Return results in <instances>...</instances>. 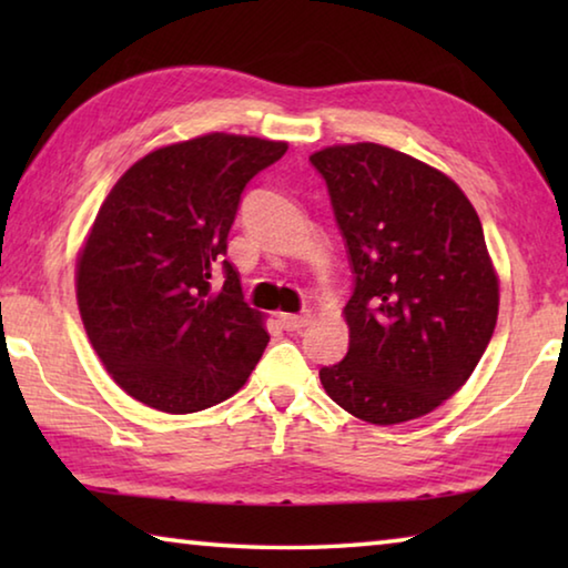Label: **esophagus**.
<instances>
[{
	"mask_svg": "<svg viewBox=\"0 0 568 568\" xmlns=\"http://www.w3.org/2000/svg\"><path fill=\"white\" fill-rule=\"evenodd\" d=\"M313 321L311 313H301V315H293V313H281V325L285 331H303L307 323Z\"/></svg>",
	"mask_w": 568,
	"mask_h": 568,
	"instance_id": "1",
	"label": "esophagus"
}]
</instances>
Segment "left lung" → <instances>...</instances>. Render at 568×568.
<instances>
[{"label":"left lung","mask_w":568,"mask_h":568,"mask_svg":"<svg viewBox=\"0 0 568 568\" xmlns=\"http://www.w3.org/2000/svg\"><path fill=\"white\" fill-rule=\"evenodd\" d=\"M311 162L353 271L348 353L321 368L323 388L376 426L426 416L468 381L496 328L498 277L476 210L444 172L376 142Z\"/></svg>","instance_id":"obj_1"}]
</instances>
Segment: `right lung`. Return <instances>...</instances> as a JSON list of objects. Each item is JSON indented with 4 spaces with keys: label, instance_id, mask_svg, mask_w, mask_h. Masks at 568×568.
<instances>
[{
    "label": "right lung",
    "instance_id": "obj_1",
    "mask_svg": "<svg viewBox=\"0 0 568 568\" xmlns=\"http://www.w3.org/2000/svg\"><path fill=\"white\" fill-rule=\"evenodd\" d=\"M285 150L203 134L138 160L104 197L77 261V305L104 368L145 406L205 410L261 361L271 335L225 261L227 233L247 182Z\"/></svg>",
    "mask_w": 568,
    "mask_h": 568
}]
</instances>
